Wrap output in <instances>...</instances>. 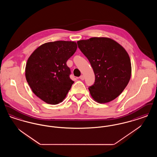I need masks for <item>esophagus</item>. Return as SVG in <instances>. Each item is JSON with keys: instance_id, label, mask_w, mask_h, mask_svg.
I'll use <instances>...</instances> for the list:
<instances>
[{"instance_id": "obj_1", "label": "esophagus", "mask_w": 157, "mask_h": 157, "mask_svg": "<svg viewBox=\"0 0 157 157\" xmlns=\"http://www.w3.org/2000/svg\"><path fill=\"white\" fill-rule=\"evenodd\" d=\"M79 79H81V80H83V79H84V76H83V75H81V76H79Z\"/></svg>"}]
</instances>
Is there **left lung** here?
Listing matches in <instances>:
<instances>
[{"instance_id":"1","label":"left lung","mask_w":157,"mask_h":157,"mask_svg":"<svg viewBox=\"0 0 157 157\" xmlns=\"http://www.w3.org/2000/svg\"><path fill=\"white\" fill-rule=\"evenodd\" d=\"M78 48L89 60L95 81L89 88L94 101L105 104L118 97L131 76V63L126 50L111 38L91 37L77 42Z\"/></svg>"}]
</instances>
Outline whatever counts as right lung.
I'll use <instances>...</instances> for the list:
<instances>
[{
  "mask_svg": "<svg viewBox=\"0 0 157 157\" xmlns=\"http://www.w3.org/2000/svg\"><path fill=\"white\" fill-rule=\"evenodd\" d=\"M77 49L73 41L47 42L30 55L25 67L26 81L32 92L49 104H58L67 97L74 81L67 62Z\"/></svg>",
  "mask_w": 157,
  "mask_h": 157,
  "instance_id": "add662e5",
  "label": "right lung"
}]
</instances>
